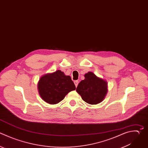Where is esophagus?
<instances>
[{
    "label": "esophagus",
    "instance_id": "1",
    "mask_svg": "<svg viewBox=\"0 0 148 148\" xmlns=\"http://www.w3.org/2000/svg\"><path fill=\"white\" fill-rule=\"evenodd\" d=\"M74 83H75V84L76 87H77V85H78V84H79V82H78L77 80H75V81L74 82Z\"/></svg>",
    "mask_w": 148,
    "mask_h": 148
}]
</instances>
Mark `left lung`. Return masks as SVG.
I'll return each mask as SVG.
<instances>
[{"instance_id":"obj_1","label":"left lung","mask_w":148,"mask_h":148,"mask_svg":"<svg viewBox=\"0 0 148 148\" xmlns=\"http://www.w3.org/2000/svg\"><path fill=\"white\" fill-rule=\"evenodd\" d=\"M84 77L79 83L76 92L83 101L89 104L96 105L101 102L108 92L107 82L92 72L86 73Z\"/></svg>"}]
</instances>
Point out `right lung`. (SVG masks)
<instances>
[{"label": "right lung", "mask_w": 148, "mask_h": 148, "mask_svg": "<svg viewBox=\"0 0 148 148\" xmlns=\"http://www.w3.org/2000/svg\"><path fill=\"white\" fill-rule=\"evenodd\" d=\"M39 94L46 102L54 105L64 99L66 95L76 89L70 76L61 70L43 75L38 83Z\"/></svg>", "instance_id": "obj_1"}]
</instances>
